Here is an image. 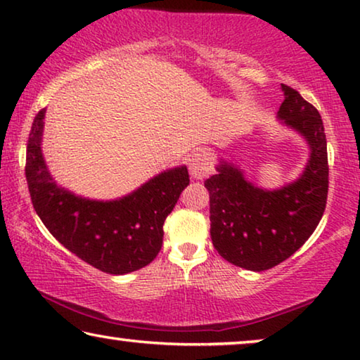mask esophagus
<instances>
[{
    "label": "esophagus",
    "mask_w": 360,
    "mask_h": 360,
    "mask_svg": "<svg viewBox=\"0 0 360 360\" xmlns=\"http://www.w3.org/2000/svg\"><path fill=\"white\" fill-rule=\"evenodd\" d=\"M189 171L194 179H203L212 171V157L207 150H198L189 158Z\"/></svg>",
    "instance_id": "esophagus-1"
}]
</instances>
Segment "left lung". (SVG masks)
Instances as JSON below:
<instances>
[{"instance_id":"8db88e82","label":"left lung","mask_w":360,"mask_h":360,"mask_svg":"<svg viewBox=\"0 0 360 360\" xmlns=\"http://www.w3.org/2000/svg\"><path fill=\"white\" fill-rule=\"evenodd\" d=\"M284 101L278 117L302 134L310 158L302 176L278 191H264L221 162L205 181L210 194V236L218 254L236 266L264 271L276 266L319 226L328 197V153L319 110L297 90L281 84Z\"/></svg>"}]
</instances>
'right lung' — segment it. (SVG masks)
Instances as JSON below:
<instances>
[{"label":"right lung","instance_id":"add662e5","mask_svg":"<svg viewBox=\"0 0 360 360\" xmlns=\"http://www.w3.org/2000/svg\"><path fill=\"white\" fill-rule=\"evenodd\" d=\"M45 110L37 112L27 142L25 178L32 205L60 243L110 275L147 266L163 245V224L189 184L186 166L155 176L120 200L76 197L48 173L40 148Z\"/></svg>","mask_w":360,"mask_h":360}]
</instances>
